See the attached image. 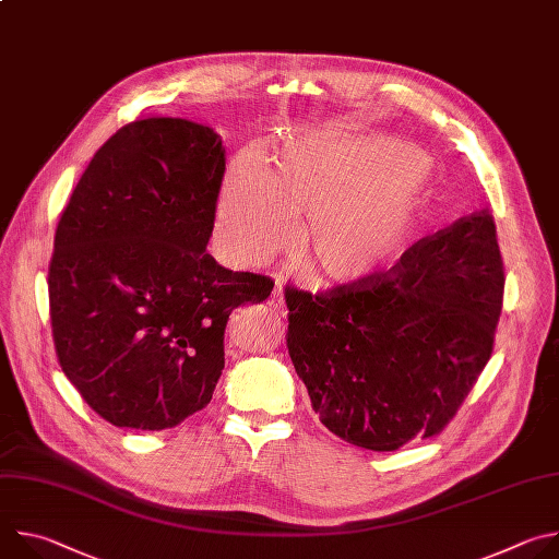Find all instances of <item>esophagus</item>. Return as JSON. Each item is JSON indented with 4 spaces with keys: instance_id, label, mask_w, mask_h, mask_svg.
<instances>
[{
    "instance_id": "obj_1",
    "label": "esophagus",
    "mask_w": 559,
    "mask_h": 559,
    "mask_svg": "<svg viewBox=\"0 0 559 559\" xmlns=\"http://www.w3.org/2000/svg\"><path fill=\"white\" fill-rule=\"evenodd\" d=\"M267 307H270V313L274 316V318H285V313H287V309H285V302H283V292L281 289H274V294H272V298L267 300Z\"/></svg>"
}]
</instances>
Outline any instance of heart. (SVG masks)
I'll list each match as a JSON object with an SVG mask.
<instances>
[{"label":"heart","mask_w":559,"mask_h":559,"mask_svg":"<svg viewBox=\"0 0 559 559\" xmlns=\"http://www.w3.org/2000/svg\"><path fill=\"white\" fill-rule=\"evenodd\" d=\"M418 150L393 141L311 136L292 145L265 175L241 162L223 183L214 238L236 265H259L302 225L298 257L332 283L382 272L414 225L423 175Z\"/></svg>","instance_id":"1"}]
</instances>
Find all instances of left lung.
<instances>
[{"label": "left lung", "mask_w": 559, "mask_h": 559, "mask_svg": "<svg viewBox=\"0 0 559 559\" xmlns=\"http://www.w3.org/2000/svg\"><path fill=\"white\" fill-rule=\"evenodd\" d=\"M502 300L496 221L483 210L365 281L287 287V349L332 433L395 451L455 418L493 354Z\"/></svg>", "instance_id": "left-lung-1"}]
</instances>
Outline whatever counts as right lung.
Listing matches in <instances>:
<instances>
[{
	"label": "right lung",
	"mask_w": 559,
	"mask_h": 559,
	"mask_svg": "<svg viewBox=\"0 0 559 559\" xmlns=\"http://www.w3.org/2000/svg\"><path fill=\"white\" fill-rule=\"evenodd\" d=\"M223 175L212 128L136 119L95 152L57 223L48 265L57 360L115 427L162 431L205 409L231 309L274 287L205 252Z\"/></svg>",
	"instance_id": "1"
}]
</instances>
